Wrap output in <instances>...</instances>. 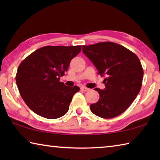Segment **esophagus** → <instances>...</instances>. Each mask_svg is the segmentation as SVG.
<instances>
[{
  "label": "esophagus",
  "mask_w": 160,
  "mask_h": 160,
  "mask_svg": "<svg viewBox=\"0 0 160 160\" xmlns=\"http://www.w3.org/2000/svg\"><path fill=\"white\" fill-rule=\"evenodd\" d=\"M80 90H82V91H83V92H88V91H89V89L85 88V87H81Z\"/></svg>",
  "instance_id": "esophagus-1"
}]
</instances>
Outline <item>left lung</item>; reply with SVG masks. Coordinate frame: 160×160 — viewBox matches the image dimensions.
Instances as JSON below:
<instances>
[{"label": "left lung", "mask_w": 160, "mask_h": 160, "mask_svg": "<svg viewBox=\"0 0 160 160\" xmlns=\"http://www.w3.org/2000/svg\"><path fill=\"white\" fill-rule=\"evenodd\" d=\"M82 51L97 68L98 74L107 76L105 89H94L99 99L90 105L91 112L104 118L121 114L142 87L143 69L138 57L126 47L111 42L84 45Z\"/></svg>", "instance_id": "obj_1"}]
</instances>
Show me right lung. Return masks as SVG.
Wrapping results in <instances>:
<instances>
[{"label":"right lung","instance_id":"add662e5","mask_svg":"<svg viewBox=\"0 0 160 160\" xmlns=\"http://www.w3.org/2000/svg\"><path fill=\"white\" fill-rule=\"evenodd\" d=\"M81 51V46H46L22 61L15 80L20 94L35 113L48 119L60 118L69 109L78 86L60 82L70 61Z\"/></svg>","mask_w":160,"mask_h":160}]
</instances>
